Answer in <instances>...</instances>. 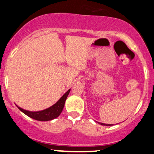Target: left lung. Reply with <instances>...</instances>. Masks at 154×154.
Masks as SVG:
<instances>
[{
  "mask_svg": "<svg viewBox=\"0 0 154 154\" xmlns=\"http://www.w3.org/2000/svg\"><path fill=\"white\" fill-rule=\"evenodd\" d=\"M98 123H99V124L102 125V126H113V124H106V123H99V122H98Z\"/></svg>",
  "mask_w": 154,
  "mask_h": 154,
  "instance_id": "1",
  "label": "left lung"
}]
</instances>
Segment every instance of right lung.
<instances>
[{
	"mask_svg": "<svg viewBox=\"0 0 154 154\" xmlns=\"http://www.w3.org/2000/svg\"><path fill=\"white\" fill-rule=\"evenodd\" d=\"M70 91H71V89H69L67 92H66L65 94L56 103L51 106V107L48 108V109L43 110V111H27V110L23 109L20 107H18V106H17V107L18 108V109L20 111H22L23 113L27 115L28 116L31 118V119H35V120L41 121H48L53 120V119L59 116L60 113L62 112L66 100L68 97V94H69Z\"/></svg>",
	"mask_w": 154,
	"mask_h": 154,
	"instance_id": "obj_1",
	"label": "right lung"
}]
</instances>
